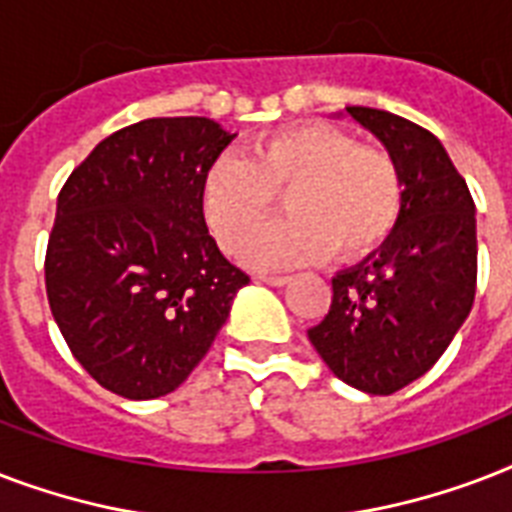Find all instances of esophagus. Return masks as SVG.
I'll list each match as a JSON object with an SVG mask.
<instances>
[{"label": "esophagus", "instance_id": "1", "mask_svg": "<svg viewBox=\"0 0 512 512\" xmlns=\"http://www.w3.org/2000/svg\"><path fill=\"white\" fill-rule=\"evenodd\" d=\"M260 281L271 284V287H284V284H289V276H260Z\"/></svg>", "mask_w": 512, "mask_h": 512}]
</instances>
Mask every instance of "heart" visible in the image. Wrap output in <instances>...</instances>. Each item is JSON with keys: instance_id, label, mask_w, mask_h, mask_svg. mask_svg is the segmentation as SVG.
Instances as JSON below:
<instances>
[{"instance_id": "b5f03b06", "label": "heart", "mask_w": 512, "mask_h": 512, "mask_svg": "<svg viewBox=\"0 0 512 512\" xmlns=\"http://www.w3.org/2000/svg\"><path fill=\"white\" fill-rule=\"evenodd\" d=\"M276 192L290 217L245 242ZM199 207L225 252L243 240L249 268L279 271L319 263L332 249L340 260L372 255L398 225L404 183L388 151L361 146L335 124L305 122L257 138L244 159L217 156L201 175Z\"/></svg>"}]
</instances>
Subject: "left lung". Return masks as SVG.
<instances>
[{
  "mask_svg": "<svg viewBox=\"0 0 512 512\" xmlns=\"http://www.w3.org/2000/svg\"><path fill=\"white\" fill-rule=\"evenodd\" d=\"M345 111L396 159L404 207L385 244L332 279L308 337L342 382L390 396L436 364L473 308L476 204L433 132L380 108Z\"/></svg>",
  "mask_w": 512,
  "mask_h": 512,
  "instance_id": "8db88e82",
  "label": "left lung"
}]
</instances>
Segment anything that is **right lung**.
Returning a JSON list of instances; mask_svg holds the SVG:
<instances>
[{"instance_id":"obj_1","label":"right lung","mask_w":512,"mask_h":512,"mask_svg":"<svg viewBox=\"0 0 512 512\" xmlns=\"http://www.w3.org/2000/svg\"><path fill=\"white\" fill-rule=\"evenodd\" d=\"M236 135L207 116L130 124L66 185L44 284L60 335L92 380L146 401L185 382L249 284L201 217V175Z\"/></svg>"}]
</instances>
